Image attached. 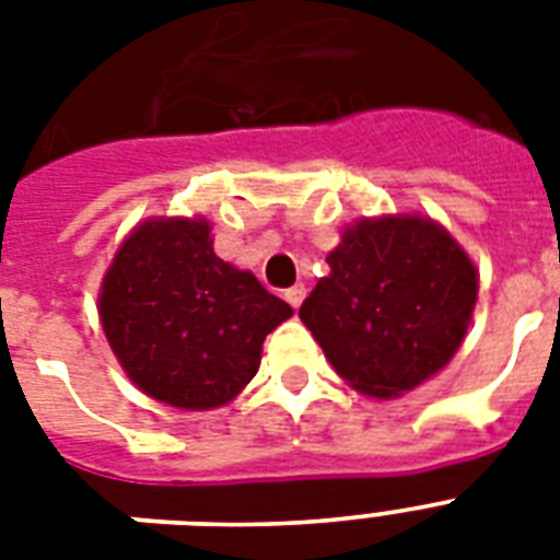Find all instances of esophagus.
Returning <instances> with one entry per match:
<instances>
[{
    "label": "esophagus",
    "mask_w": 560,
    "mask_h": 560,
    "mask_svg": "<svg viewBox=\"0 0 560 560\" xmlns=\"http://www.w3.org/2000/svg\"><path fill=\"white\" fill-rule=\"evenodd\" d=\"M305 284H293V288H288L284 290V299H288L290 302V307H293V311H296L299 305H302V302H305Z\"/></svg>",
    "instance_id": "obj_1"
}]
</instances>
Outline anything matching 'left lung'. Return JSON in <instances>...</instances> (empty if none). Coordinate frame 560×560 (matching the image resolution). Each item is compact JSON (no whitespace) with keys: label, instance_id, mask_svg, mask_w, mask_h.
Segmentation results:
<instances>
[{"label":"left lung","instance_id":"left-lung-1","mask_svg":"<svg viewBox=\"0 0 560 560\" xmlns=\"http://www.w3.org/2000/svg\"><path fill=\"white\" fill-rule=\"evenodd\" d=\"M328 264L331 276L316 281L299 319L354 389L392 398L456 354L477 302V270L433 220H363Z\"/></svg>","mask_w":560,"mask_h":560}]
</instances>
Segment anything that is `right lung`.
<instances>
[{
  "label": "right lung",
  "instance_id": "right-lung-1",
  "mask_svg": "<svg viewBox=\"0 0 560 560\" xmlns=\"http://www.w3.org/2000/svg\"><path fill=\"white\" fill-rule=\"evenodd\" d=\"M293 314L214 255L206 220H151L101 290V325L130 381L179 409L226 404L253 381L264 337Z\"/></svg>",
  "mask_w": 560,
  "mask_h": 560
}]
</instances>
